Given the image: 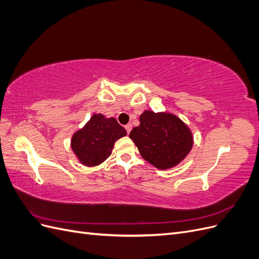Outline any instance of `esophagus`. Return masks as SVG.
Returning a JSON list of instances; mask_svg holds the SVG:
<instances>
[{
	"mask_svg": "<svg viewBox=\"0 0 259 259\" xmlns=\"http://www.w3.org/2000/svg\"><path fill=\"white\" fill-rule=\"evenodd\" d=\"M125 130H126L127 134H130L131 131H132V124H127V125H125Z\"/></svg>",
	"mask_w": 259,
	"mask_h": 259,
	"instance_id": "obj_1",
	"label": "esophagus"
}]
</instances>
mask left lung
Listing matches in <instances>:
<instances>
[{
	"instance_id": "left-lung-1",
	"label": "left lung",
	"mask_w": 259,
	"mask_h": 259,
	"mask_svg": "<svg viewBox=\"0 0 259 259\" xmlns=\"http://www.w3.org/2000/svg\"><path fill=\"white\" fill-rule=\"evenodd\" d=\"M130 138L143 158L159 169L177 166L189 154L193 136L188 125L170 112L145 110Z\"/></svg>"
}]
</instances>
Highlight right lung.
Here are the masks:
<instances>
[{
	"mask_svg": "<svg viewBox=\"0 0 259 259\" xmlns=\"http://www.w3.org/2000/svg\"><path fill=\"white\" fill-rule=\"evenodd\" d=\"M126 134L115 117L95 113L82 128L74 132L71 149L83 165L97 166L111 155L116 140Z\"/></svg>",
	"mask_w": 259,
	"mask_h": 259,
	"instance_id": "1",
	"label": "right lung"
}]
</instances>
